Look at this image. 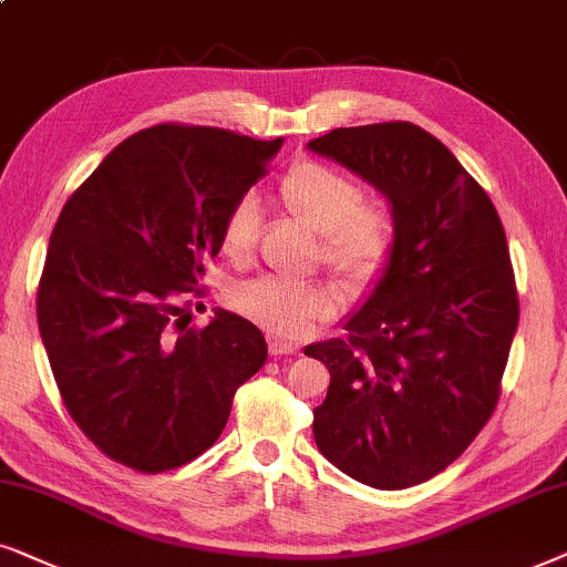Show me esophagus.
Returning <instances> with one entry per match:
<instances>
[{"mask_svg": "<svg viewBox=\"0 0 567 567\" xmlns=\"http://www.w3.org/2000/svg\"><path fill=\"white\" fill-rule=\"evenodd\" d=\"M296 350H298L296 344L282 342V339H271V342H269V352L271 354H292Z\"/></svg>", "mask_w": 567, "mask_h": 567, "instance_id": "esophagus-1", "label": "esophagus"}]
</instances>
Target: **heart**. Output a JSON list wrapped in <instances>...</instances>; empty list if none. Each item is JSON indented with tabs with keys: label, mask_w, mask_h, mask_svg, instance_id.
<instances>
[{
	"label": "heart",
	"mask_w": 567,
	"mask_h": 567,
	"mask_svg": "<svg viewBox=\"0 0 567 567\" xmlns=\"http://www.w3.org/2000/svg\"><path fill=\"white\" fill-rule=\"evenodd\" d=\"M285 207L321 236V259L339 275L362 282L373 277L394 246L389 205L362 199L358 181L319 161H300L279 184ZM261 228V207L244 194L225 213L220 244L230 259L251 256ZM236 303L271 334L298 339L337 311V292L319 279L261 277L238 290Z\"/></svg>",
	"instance_id": "heart-1"
}]
</instances>
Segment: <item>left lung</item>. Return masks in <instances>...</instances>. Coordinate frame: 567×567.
<instances>
[{
	"label": "left lung",
	"instance_id": "8db88e82",
	"mask_svg": "<svg viewBox=\"0 0 567 567\" xmlns=\"http://www.w3.org/2000/svg\"><path fill=\"white\" fill-rule=\"evenodd\" d=\"M386 196L394 246L347 339L306 347L329 368L316 446L379 489L420 485L464 454L493 414L518 327L497 209L454 153L410 121L308 142Z\"/></svg>",
	"mask_w": 567,
	"mask_h": 567
}]
</instances>
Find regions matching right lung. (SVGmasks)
<instances>
[{
  "label": "right lung",
  "instance_id": "add662e5",
  "mask_svg": "<svg viewBox=\"0 0 567 567\" xmlns=\"http://www.w3.org/2000/svg\"><path fill=\"white\" fill-rule=\"evenodd\" d=\"M282 137L161 124L113 147L59 215L38 285V329L59 394L113 462L165 472L220 437L233 396L267 362L251 321L217 308L186 329L225 213Z\"/></svg>",
  "mask_w": 567,
  "mask_h": 567
}]
</instances>
